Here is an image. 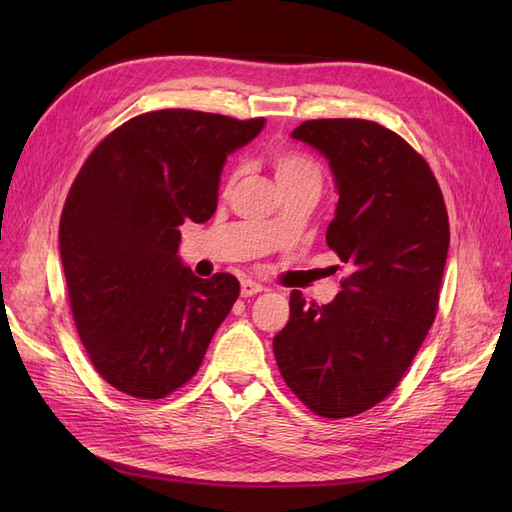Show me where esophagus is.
I'll use <instances>...</instances> for the list:
<instances>
[{
  "label": "esophagus",
  "instance_id": "1",
  "mask_svg": "<svg viewBox=\"0 0 512 512\" xmlns=\"http://www.w3.org/2000/svg\"><path fill=\"white\" fill-rule=\"evenodd\" d=\"M262 292V284L254 280H243L241 282V297H254V294Z\"/></svg>",
  "mask_w": 512,
  "mask_h": 512
}]
</instances>
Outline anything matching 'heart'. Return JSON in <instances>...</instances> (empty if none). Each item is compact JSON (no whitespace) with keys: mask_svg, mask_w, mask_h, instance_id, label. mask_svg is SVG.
Returning a JSON list of instances; mask_svg holds the SVG:
<instances>
[{"mask_svg":"<svg viewBox=\"0 0 512 512\" xmlns=\"http://www.w3.org/2000/svg\"><path fill=\"white\" fill-rule=\"evenodd\" d=\"M273 170H275V179L280 185L290 183V181H299V179H320V168L314 160H309L301 153H277L273 158Z\"/></svg>","mask_w":512,"mask_h":512,"instance_id":"1","label":"heart"}]
</instances>
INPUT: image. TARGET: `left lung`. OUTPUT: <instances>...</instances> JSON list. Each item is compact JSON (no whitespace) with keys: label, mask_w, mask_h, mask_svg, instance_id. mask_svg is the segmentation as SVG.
Segmentation results:
<instances>
[{"label":"left lung","mask_w":512,"mask_h":512,"mask_svg":"<svg viewBox=\"0 0 512 512\" xmlns=\"http://www.w3.org/2000/svg\"><path fill=\"white\" fill-rule=\"evenodd\" d=\"M290 136L329 162L339 200L327 245L350 273L322 307L290 292L273 352L309 410L346 418L389 395L421 348L438 309L448 215L427 162L380 123L314 119Z\"/></svg>","instance_id":"left-lung-1"}]
</instances>
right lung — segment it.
I'll return each mask as SVG.
<instances>
[{
  "label": "right lung",
  "instance_id": "obj_1",
  "mask_svg": "<svg viewBox=\"0 0 512 512\" xmlns=\"http://www.w3.org/2000/svg\"><path fill=\"white\" fill-rule=\"evenodd\" d=\"M265 119L166 108L108 134L76 175L59 222L72 316L98 374L162 399L203 363L239 297L235 275L196 277L179 258L183 222L218 207L226 158Z\"/></svg>",
  "mask_w": 512,
  "mask_h": 512
}]
</instances>
